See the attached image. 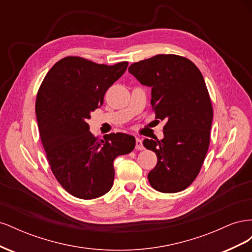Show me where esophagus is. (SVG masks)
<instances>
[{
	"label": "esophagus",
	"instance_id": "34e87169",
	"mask_svg": "<svg viewBox=\"0 0 252 252\" xmlns=\"http://www.w3.org/2000/svg\"><path fill=\"white\" fill-rule=\"evenodd\" d=\"M135 149H136V150H143V149H144L143 142H142V140L139 139V138L135 139Z\"/></svg>",
	"mask_w": 252,
	"mask_h": 252
}]
</instances>
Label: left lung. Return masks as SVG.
Wrapping results in <instances>:
<instances>
[{
	"label": "left lung",
	"mask_w": 252,
	"mask_h": 252,
	"mask_svg": "<svg viewBox=\"0 0 252 252\" xmlns=\"http://www.w3.org/2000/svg\"><path fill=\"white\" fill-rule=\"evenodd\" d=\"M128 71L151 87L156 118L166 121L161 141L143 142L158 157L148 173L150 185L159 192L182 191L199 174L210 143L213 112L203 75L191 61L177 55H157Z\"/></svg>",
	"instance_id": "8db88e82"
}]
</instances>
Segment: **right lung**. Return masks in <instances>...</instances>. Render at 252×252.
I'll return each mask as SVG.
<instances>
[{
  "instance_id": "1",
  "label": "right lung",
  "mask_w": 252,
  "mask_h": 252,
  "mask_svg": "<svg viewBox=\"0 0 252 252\" xmlns=\"http://www.w3.org/2000/svg\"><path fill=\"white\" fill-rule=\"evenodd\" d=\"M128 66H108L80 57L60 60L37 91L35 113L43 147L56 179L67 192L83 200L107 193L113 185L114 158L131 152L134 136L110 133L104 140L89 131L90 112Z\"/></svg>"
}]
</instances>
